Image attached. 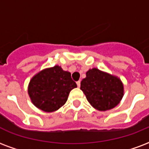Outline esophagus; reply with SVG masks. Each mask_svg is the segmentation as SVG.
<instances>
[{"label":"esophagus","mask_w":149,"mask_h":149,"mask_svg":"<svg viewBox=\"0 0 149 149\" xmlns=\"http://www.w3.org/2000/svg\"><path fill=\"white\" fill-rule=\"evenodd\" d=\"M77 86H78V87H80V81H79H79H77Z\"/></svg>","instance_id":"obj_1"}]
</instances>
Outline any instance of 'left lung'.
<instances>
[{
    "label": "left lung",
    "mask_w": 149,
    "mask_h": 149,
    "mask_svg": "<svg viewBox=\"0 0 149 149\" xmlns=\"http://www.w3.org/2000/svg\"><path fill=\"white\" fill-rule=\"evenodd\" d=\"M87 101L96 109L106 111L120 103L123 95V86L119 78L92 69L80 83Z\"/></svg>",
    "instance_id": "8db88e82"
}]
</instances>
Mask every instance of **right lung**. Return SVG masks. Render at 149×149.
I'll list each match as a JSON object with an SVG mask.
<instances>
[{
  "label": "right lung",
  "mask_w": 149,
  "mask_h": 149,
  "mask_svg": "<svg viewBox=\"0 0 149 149\" xmlns=\"http://www.w3.org/2000/svg\"><path fill=\"white\" fill-rule=\"evenodd\" d=\"M77 84L71 73L55 66L44 70L30 80L28 93L33 105L44 112H54L66 102Z\"/></svg>",
  "instance_id": "1"
}]
</instances>
